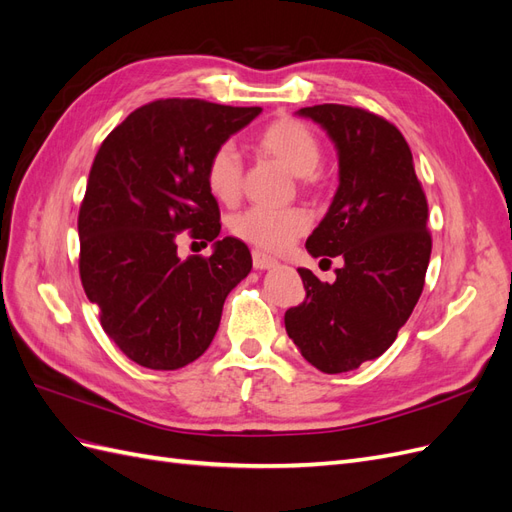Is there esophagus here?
<instances>
[{"label": "esophagus", "instance_id": "obj_1", "mask_svg": "<svg viewBox=\"0 0 512 512\" xmlns=\"http://www.w3.org/2000/svg\"><path fill=\"white\" fill-rule=\"evenodd\" d=\"M252 262H254V269H258V271L273 269V267L277 265V260H275L273 256H269V254H265V252H260V250H256V252L252 254Z\"/></svg>", "mask_w": 512, "mask_h": 512}]
</instances>
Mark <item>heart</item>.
<instances>
[{
    "label": "heart",
    "mask_w": 512,
    "mask_h": 512,
    "mask_svg": "<svg viewBox=\"0 0 512 512\" xmlns=\"http://www.w3.org/2000/svg\"><path fill=\"white\" fill-rule=\"evenodd\" d=\"M262 156L273 158L299 177L301 188L318 183L322 145L316 132L294 117H277L262 126L254 138ZM205 181L211 196L222 205H235L243 190V164L239 153L222 145L211 153L205 168ZM309 215L301 207L265 209L252 207L230 220V232L237 239L265 252H282L290 243L305 235Z\"/></svg>",
    "instance_id": "1"
}]
</instances>
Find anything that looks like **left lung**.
Segmentation results:
<instances>
[{
    "label": "left lung",
    "mask_w": 512,
    "mask_h": 512,
    "mask_svg": "<svg viewBox=\"0 0 512 512\" xmlns=\"http://www.w3.org/2000/svg\"><path fill=\"white\" fill-rule=\"evenodd\" d=\"M299 115L329 132L339 153V188L307 252L344 258L335 282L297 269L305 301L290 307L286 333L324 374H344L389 348L425 286L429 209L412 151L391 121L346 104L305 106Z\"/></svg>",
    "instance_id": "1"
}]
</instances>
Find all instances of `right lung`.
<instances>
[{"instance_id": "add662e5", "label": "right lung", "mask_w": 512, "mask_h": 512, "mask_svg": "<svg viewBox=\"0 0 512 512\" xmlns=\"http://www.w3.org/2000/svg\"><path fill=\"white\" fill-rule=\"evenodd\" d=\"M260 111L198 98L153 100L96 153L79 209V273L104 333L138 365L170 371L196 361L220 327L228 292L252 269L243 241H215L220 207L205 168ZM183 229L213 240L214 254L181 261Z\"/></svg>"}]
</instances>
